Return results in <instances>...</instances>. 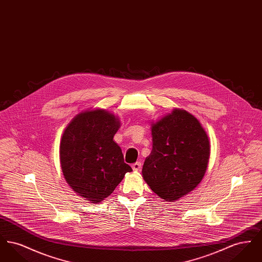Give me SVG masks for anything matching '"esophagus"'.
I'll return each instance as SVG.
<instances>
[{"mask_svg": "<svg viewBox=\"0 0 262 262\" xmlns=\"http://www.w3.org/2000/svg\"><path fill=\"white\" fill-rule=\"evenodd\" d=\"M132 168H133V170H134V171H139V170H140V168H141V163H134V164L132 165Z\"/></svg>", "mask_w": 262, "mask_h": 262, "instance_id": "34e87169", "label": "esophagus"}]
</instances>
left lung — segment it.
<instances>
[{"label":"left lung","instance_id":"8db88e82","mask_svg":"<svg viewBox=\"0 0 262 262\" xmlns=\"http://www.w3.org/2000/svg\"><path fill=\"white\" fill-rule=\"evenodd\" d=\"M151 135L152 151L142 177L160 199L172 202L201 182L210 155L209 139L200 121L182 109L152 124Z\"/></svg>","mask_w":262,"mask_h":262}]
</instances>
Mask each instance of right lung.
I'll list each match as a JSON object with an SVG mask.
<instances>
[{
	"mask_svg": "<svg viewBox=\"0 0 262 262\" xmlns=\"http://www.w3.org/2000/svg\"><path fill=\"white\" fill-rule=\"evenodd\" d=\"M121 126L118 117L103 109L79 113L67 125L60 160L67 183L93 203L108 198L132 168L113 140Z\"/></svg>",
	"mask_w": 262,
	"mask_h": 262,
	"instance_id": "right-lung-1",
	"label": "right lung"
}]
</instances>
